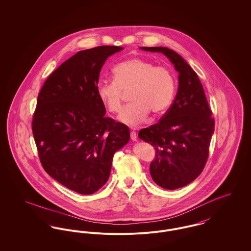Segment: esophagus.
Returning <instances> with one entry per match:
<instances>
[{"mask_svg":"<svg viewBox=\"0 0 251 251\" xmlns=\"http://www.w3.org/2000/svg\"><path fill=\"white\" fill-rule=\"evenodd\" d=\"M130 138H131V140L135 142V141H137V134L135 131H131L130 132Z\"/></svg>","mask_w":251,"mask_h":251,"instance_id":"1","label":"esophagus"}]
</instances>
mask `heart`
I'll return each mask as SVG.
<instances>
[{
	"label": "heart",
	"instance_id": "1",
	"mask_svg": "<svg viewBox=\"0 0 251 251\" xmlns=\"http://www.w3.org/2000/svg\"><path fill=\"white\" fill-rule=\"evenodd\" d=\"M114 81L101 82L97 86L100 101L111 113H119L125 92H130L133 102L126 105L120 120L128 126L142 124L152 111L164 113L175 94V79L166 67L155 66L142 58L127 59L112 69Z\"/></svg>",
	"mask_w": 251,
	"mask_h": 251
}]
</instances>
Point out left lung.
Here are the masks:
<instances>
[{
	"label": "left lung",
	"mask_w": 251,
	"mask_h": 251,
	"mask_svg": "<svg viewBox=\"0 0 251 251\" xmlns=\"http://www.w3.org/2000/svg\"><path fill=\"white\" fill-rule=\"evenodd\" d=\"M141 50L163 53L179 73L178 91L169 109L157 124L138 134L156 151L150 167L153 181L173 190L190 184L201 173L215 123L197 73L182 56L162 47Z\"/></svg>",
	"instance_id": "1"
}]
</instances>
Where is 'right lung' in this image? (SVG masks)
Segmentation results:
<instances>
[{"mask_svg":"<svg viewBox=\"0 0 251 251\" xmlns=\"http://www.w3.org/2000/svg\"><path fill=\"white\" fill-rule=\"evenodd\" d=\"M122 50L101 46L79 51L51 73L38 95L32 132L41 164L80 194H92L107 182L114 153L130 138L126 125L104 116L97 94L104 62Z\"/></svg>","mask_w":251,"mask_h":251,"instance_id":"add662e5","label":"right lung"}]
</instances>
